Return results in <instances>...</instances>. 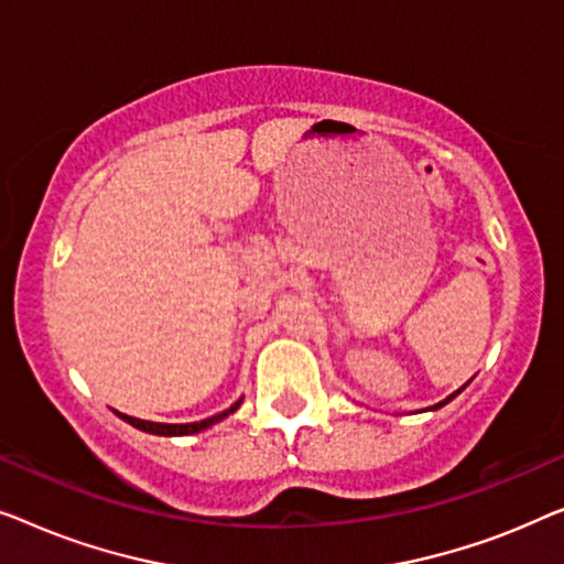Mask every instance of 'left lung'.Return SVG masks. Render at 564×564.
Returning <instances> with one entry per match:
<instances>
[{"instance_id":"left-lung-1","label":"left lung","mask_w":564,"mask_h":564,"mask_svg":"<svg viewBox=\"0 0 564 564\" xmlns=\"http://www.w3.org/2000/svg\"><path fill=\"white\" fill-rule=\"evenodd\" d=\"M467 383H470V380H467ZM467 383H465V386H467ZM465 386H463V388H465ZM463 388H457V391H455V393H449V395H447V399H444V401H440V403H434V406H430V411H434V409H442V406H444V403H449L452 399H455V395H457L459 391H463Z\"/></svg>"}]
</instances>
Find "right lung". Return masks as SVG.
I'll list each match as a JSON object with an SVG mask.
<instances>
[{"instance_id":"add662e5","label":"right lung","mask_w":564,"mask_h":564,"mask_svg":"<svg viewBox=\"0 0 564 564\" xmlns=\"http://www.w3.org/2000/svg\"><path fill=\"white\" fill-rule=\"evenodd\" d=\"M240 403H242V399H240V401H235L232 406L221 411V414H214V416H209V419H202V422H192V424H161V422H145V419H134V416H127V414H120V411H115V414L120 416L122 422L132 424L134 430H140V432L158 434V437H186V434H196V432H204V430H209L212 424L221 422V419L229 416V414H232V411L240 409Z\"/></svg>"}]
</instances>
